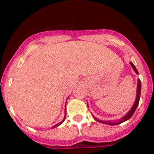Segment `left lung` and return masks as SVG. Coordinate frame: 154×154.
<instances>
[{
	"label": "left lung",
	"mask_w": 154,
	"mask_h": 154,
	"mask_svg": "<svg viewBox=\"0 0 154 154\" xmlns=\"http://www.w3.org/2000/svg\"><path fill=\"white\" fill-rule=\"evenodd\" d=\"M130 65H131V66H132V68L133 69V70L135 71V72L137 73V74H138V72H137V69H136L135 65H133L132 62H130ZM140 92H141V82H140V80L138 79V82H137V98H136L135 103H134V104H133V107H132L131 109H130V111L128 112V113L124 117L122 118V119H121L119 122H116V123H114V122H111V121H102V120H99V119H97L96 118H95V119L97 121H99V122H100V123H106V124L111 125V126L119 124V123H123V122H125V121L128 120V119H130V118L132 117V116L133 115V113L135 112V110L137 109V107L139 104V102H140Z\"/></svg>",
	"instance_id": "obj_1"
}]
</instances>
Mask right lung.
<instances>
[{
    "instance_id": "add662e5",
    "label": "right lung",
    "mask_w": 154,
    "mask_h": 154,
    "mask_svg": "<svg viewBox=\"0 0 154 154\" xmlns=\"http://www.w3.org/2000/svg\"><path fill=\"white\" fill-rule=\"evenodd\" d=\"M65 114H66V113H65ZM65 116H66V115L65 116V118H64V119H63V120H62V122H60V123H58V124H56V125H55V126H52V128H55V127H57V126H59V125H61V124H62V123H63L64 121H65Z\"/></svg>"
}]
</instances>
